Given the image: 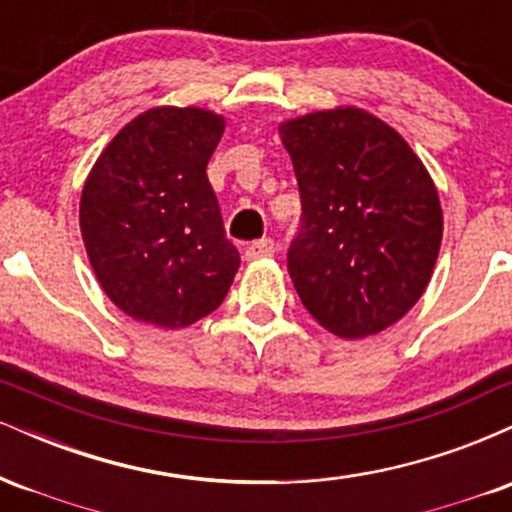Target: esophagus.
I'll return each instance as SVG.
<instances>
[{
  "instance_id": "34e87169",
  "label": "esophagus",
  "mask_w": 512,
  "mask_h": 512,
  "mask_svg": "<svg viewBox=\"0 0 512 512\" xmlns=\"http://www.w3.org/2000/svg\"><path fill=\"white\" fill-rule=\"evenodd\" d=\"M274 255V240L272 238H260L255 243L248 245L245 250V260H264V257H272Z\"/></svg>"
}]
</instances>
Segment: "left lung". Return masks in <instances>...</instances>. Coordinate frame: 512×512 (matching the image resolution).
<instances>
[{
	"instance_id": "obj_1",
	"label": "left lung",
	"mask_w": 512,
	"mask_h": 512,
	"mask_svg": "<svg viewBox=\"0 0 512 512\" xmlns=\"http://www.w3.org/2000/svg\"><path fill=\"white\" fill-rule=\"evenodd\" d=\"M279 134L303 204L286 262L305 310L346 339L395 325L426 291L443 238L424 163L358 108L305 115Z\"/></svg>"
}]
</instances>
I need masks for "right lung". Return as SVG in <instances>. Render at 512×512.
<instances>
[{"instance_id":"1","label":"right lung","mask_w":512,"mask_h":512,"mask_svg":"<svg viewBox=\"0 0 512 512\" xmlns=\"http://www.w3.org/2000/svg\"><path fill=\"white\" fill-rule=\"evenodd\" d=\"M223 120L154 108L120 129L81 192V236L103 291L122 313L187 327L216 310L240 267L207 163Z\"/></svg>"}]
</instances>
